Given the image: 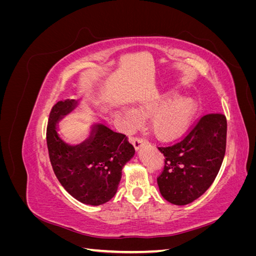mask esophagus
<instances>
[{
  "mask_svg": "<svg viewBox=\"0 0 256 256\" xmlns=\"http://www.w3.org/2000/svg\"><path fill=\"white\" fill-rule=\"evenodd\" d=\"M132 144H134V148L136 150H138L140 148V147L143 145V144H145V140L144 138H138V136H136V138H132Z\"/></svg>",
  "mask_w": 256,
  "mask_h": 256,
  "instance_id": "34e87169",
  "label": "esophagus"
}]
</instances>
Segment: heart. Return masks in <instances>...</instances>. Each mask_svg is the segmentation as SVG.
I'll return each mask as SVG.
<instances>
[{
	"mask_svg": "<svg viewBox=\"0 0 256 256\" xmlns=\"http://www.w3.org/2000/svg\"><path fill=\"white\" fill-rule=\"evenodd\" d=\"M170 98L171 97L150 100L148 102L143 104L138 111H124L122 120L125 128L130 130L138 127L141 122L140 114L146 116L154 112L150 118V128L154 134L164 140L180 136L190 125L193 116L196 112V104L190 97H178L167 103L166 102L168 101ZM161 104L164 106H162Z\"/></svg>",
	"mask_w": 256,
	"mask_h": 256,
	"instance_id": "1",
	"label": "heart"
}]
</instances>
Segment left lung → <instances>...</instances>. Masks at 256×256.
Segmentation results:
<instances>
[{
	"label": "left lung",
	"mask_w": 256,
	"mask_h": 256,
	"mask_svg": "<svg viewBox=\"0 0 256 256\" xmlns=\"http://www.w3.org/2000/svg\"><path fill=\"white\" fill-rule=\"evenodd\" d=\"M226 115L209 113L182 140L158 147L166 159L157 182L168 202L187 205L210 187L226 154Z\"/></svg>",
	"instance_id": "obj_1"
}]
</instances>
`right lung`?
<instances>
[{"label":"right lung","instance_id":"right-lung-1","mask_svg":"<svg viewBox=\"0 0 256 256\" xmlns=\"http://www.w3.org/2000/svg\"><path fill=\"white\" fill-rule=\"evenodd\" d=\"M78 106L66 99L52 106L47 126V145L51 166L65 190L83 204L106 203L118 188L122 170L134 157L128 138L102 124L92 127L90 136L78 145H69L58 136V122Z\"/></svg>","mask_w":256,"mask_h":256}]
</instances>
